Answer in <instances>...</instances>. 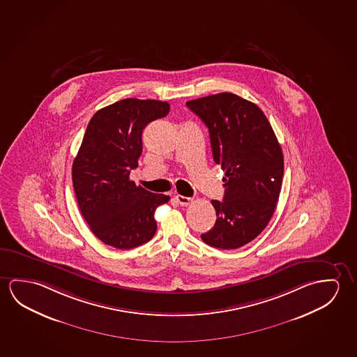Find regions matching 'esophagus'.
<instances>
[{
  "label": "esophagus",
  "instance_id": "obj_1",
  "mask_svg": "<svg viewBox=\"0 0 357 357\" xmlns=\"http://www.w3.org/2000/svg\"><path fill=\"white\" fill-rule=\"evenodd\" d=\"M176 199L181 206H188V204H191L193 202L192 198L185 197V196H181V195H177Z\"/></svg>",
  "mask_w": 357,
  "mask_h": 357
}]
</instances>
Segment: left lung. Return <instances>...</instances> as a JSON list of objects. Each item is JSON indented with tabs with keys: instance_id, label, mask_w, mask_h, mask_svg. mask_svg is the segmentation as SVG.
<instances>
[{
	"instance_id": "left-lung-1",
	"label": "left lung",
	"mask_w": 357,
	"mask_h": 357,
	"mask_svg": "<svg viewBox=\"0 0 357 357\" xmlns=\"http://www.w3.org/2000/svg\"><path fill=\"white\" fill-rule=\"evenodd\" d=\"M208 128L213 160L226 172L223 201L212 199L215 226L204 243L236 249L271 221L282 188L284 159L272 125L255 102L220 93L186 102Z\"/></svg>"
}]
</instances>
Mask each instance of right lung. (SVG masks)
<instances>
[{"mask_svg": "<svg viewBox=\"0 0 357 357\" xmlns=\"http://www.w3.org/2000/svg\"><path fill=\"white\" fill-rule=\"evenodd\" d=\"M170 104L129 98L98 110L86 126L72 167L74 192L91 232L114 248L131 249L156 233L155 210L170 197L129 178L142 153V130Z\"/></svg>", "mask_w": 357, "mask_h": 357, "instance_id": "add662e5", "label": "right lung"}]
</instances>
